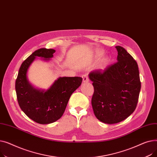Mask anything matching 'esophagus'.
I'll return each instance as SVG.
<instances>
[{
  "label": "esophagus",
  "mask_w": 157,
  "mask_h": 157,
  "mask_svg": "<svg viewBox=\"0 0 157 157\" xmlns=\"http://www.w3.org/2000/svg\"><path fill=\"white\" fill-rule=\"evenodd\" d=\"M82 78H83V81L84 83H87V82L89 81L88 77L87 75H86V74H84V75L82 76Z\"/></svg>",
  "instance_id": "1"
}]
</instances>
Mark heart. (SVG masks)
<instances>
[{
    "label": "heart",
    "instance_id": "1",
    "mask_svg": "<svg viewBox=\"0 0 157 157\" xmlns=\"http://www.w3.org/2000/svg\"><path fill=\"white\" fill-rule=\"evenodd\" d=\"M102 55V52H97V53H96V55H97V56H101ZM108 59H103V60H102L101 63H102V64L104 65V64L108 63Z\"/></svg>",
    "mask_w": 157,
    "mask_h": 157
}]
</instances>
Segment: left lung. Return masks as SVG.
<instances>
[{"label": "left lung", "instance_id": "left-lung-1", "mask_svg": "<svg viewBox=\"0 0 157 157\" xmlns=\"http://www.w3.org/2000/svg\"><path fill=\"white\" fill-rule=\"evenodd\" d=\"M115 48L117 62L88 74L94 87L92 98L94 114L98 120L107 124L119 123L132 114L141 90L136 61L123 47Z\"/></svg>", "mask_w": 157, "mask_h": 157}]
</instances>
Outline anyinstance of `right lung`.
<instances>
[{
    "mask_svg": "<svg viewBox=\"0 0 157 157\" xmlns=\"http://www.w3.org/2000/svg\"><path fill=\"white\" fill-rule=\"evenodd\" d=\"M56 51L40 48L25 60L20 68L15 89L21 109L27 116L40 124H49L63 115L72 94L82 83L81 77H60L47 90L34 87L28 79L27 72L36 58L50 60Z\"/></svg>",
    "mask_w": 157,
    "mask_h": 157,
    "instance_id": "1",
    "label": "right lung"
}]
</instances>
